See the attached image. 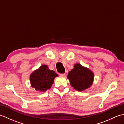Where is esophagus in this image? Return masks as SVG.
<instances>
[{
    "mask_svg": "<svg viewBox=\"0 0 124 124\" xmlns=\"http://www.w3.org/2000/svg\"><path fill=\"white\" fill-rule=\"evenodd\" d=\"M65 75V73H60V76H61V77H64V76Z\"/></svg>",
    "mask_w": 124,
    "mask_h": 124,
    "instance_id": "1",
    "label": "esophagus"
}]
</instances>
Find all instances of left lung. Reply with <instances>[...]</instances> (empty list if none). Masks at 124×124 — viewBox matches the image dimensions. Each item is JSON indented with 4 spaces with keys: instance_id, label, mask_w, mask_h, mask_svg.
<instances>
[{
    "instance_id": "1",
    "label": "left lung",
    "mask_w": 124,
    "mask_h": 124,
    "mask_svg": "<svg viewBox=\"0 0 124 124\" xmlns=\"http://www.w3.org/2000/svg\"><path fill=\"white\" fill-rule=\"evenodd\" d=\"M67 78L75 90L82 92L90 87L94 81V73L87 67L76 63L68 73Z\"/></svg>"
}]
</instances>
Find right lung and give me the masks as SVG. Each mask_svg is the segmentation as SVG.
Listing matches in <instances>:
<instances>
[{"instance_id":"right-lung-1","label":"right lung","mask_w":124,"mask_h":124,"mask_svg":"<svg viewBox=\"0 0 124 124\" xmlns=\"http://www.w3.org/2000/svg\"><path fill=\"white\" fill-rule=\"evenodd\" d=\"M56 77H58L57 73L53 70H49L48 65H42L30 75L31 86L36 91L46 92L51 88Z\"/></svg>"}]
</instances>
